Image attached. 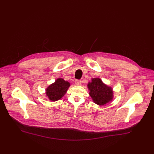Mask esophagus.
Listing matches in <instances>:
<instances>
[{
  "label": "esophagus",
  "mask_w": 154,
  "mask_h": 154,
  "mask_svg": "<svg viewBox=\"0 0 154 154\" xmlns=\"http://www.w3.org/2000/svg\"><path fill=\"white\" fill-rule=\"evenodd\" d=\"M81 83H82V82H81V80H76L75 81V84L76 85H80Z\"/></svg>",
  "instance_id": "1"
}]
</instances>
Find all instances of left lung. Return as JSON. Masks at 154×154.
<instances>
[{"instance_id": "left-lung-1", "label": "left lung", "mask_w": 154, "mask_h": 154, "mask_svg": "<svg viewBox=\"0 0 154 154\" xmlns=\"http://www.w3.org/2000/svg\"><path fill=\"white\" fill-rule=\"evenodd\" d=\"M87 86L89 91V95L96 104L103 106L113 100V89L105 84L100 79L92 78Z\"/></svg>"}]
</instances>
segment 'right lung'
<instances>
[{
    "label": "right lung",
    "mask_w": 154,
    "mask_h": 154,
    "mask_svg": "<svg viewBox=\"0 0 154 154\" xmlns=\"http://www.w3.org/2000/svg\"><path fill=\"white\" fill-rule=\"evenodd\" d=\"M69 86V82L58 78L46 88L45 93L50 100L57 101L65 94Z\"/></svg>",
    "instance_id": "right-lung-1"
}]
</instances>
